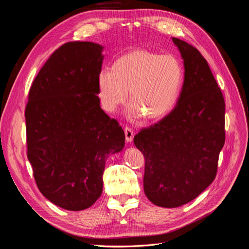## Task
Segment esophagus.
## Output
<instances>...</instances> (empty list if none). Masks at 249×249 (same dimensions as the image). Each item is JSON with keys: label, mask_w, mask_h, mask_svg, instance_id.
I'll list each match as a JSON object with an SVG mask.
<instances>
[{"label": "esophagus", "mask_w": 249, "mask_h": 249, "mask_svg": "<svg viewBox=\"0 0 249 249\" xmlns=\"http://www.w3.org/2000/svg\"><path fill=\"white\" fill-rule=\"evenodd\" d=\"M124 135H125V141L126 142H132L134 138V131L131 129V127L126 126L124 127Z\"/></svg>", "instance_id": "34e87169"}]
</instances>
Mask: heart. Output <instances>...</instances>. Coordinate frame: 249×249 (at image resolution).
<instances>
[{
  "label": "heart",
  "mask_w": 249,
  "mask_h": 249,
  "mask_svg": "<svg viewBox=\"0 0 249 249\" xmlns=\"http://www.w3.org/2000/svg\"><path fill=\"white\" fill-rule=\"evenodd\" d=\"M183 80V66L176 56L138 49L118 57L111 71L99 73L97 90L102 106L108 112H114L124 105L129 92L130 116L142 115L152 122L171 111Z\"/></svg>",
  "instance_id": "obj_1"
}]
</instances>
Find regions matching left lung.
<instances>
[{
    "mask_svg": "<svg viewBox=\"0 0 249 249\" xmlns=\"http://www.w3.org/2000/svg\"><path fill=\"white\" fill-rule=\"evenodd\" d=\"M172 41L185 67L177 106L134 137L145 159L144 193L164 208L183 206L209 187L225 141V103L207 60L186 41Z\"/></svg>",
    "mask_w": 249,
    "mask_h": 249,
    "instance_id": "obj_1",
    "label": "left lung"
}]
</instances>
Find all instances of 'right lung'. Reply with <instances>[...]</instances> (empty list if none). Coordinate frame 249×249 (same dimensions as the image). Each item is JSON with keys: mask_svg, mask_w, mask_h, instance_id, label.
<instances>
[{"mask_svg": "<svg viewBox=\"0 0 249 249\" xmlns=\"http://www.w3.org/2000/svg\"><path fill=\"white\" fill-rule=\"evenodd\" d=\"M103 47L67 42L41 67L26 106L27 155L39 191L70 211L92 206L103 192L110 154L124 146V133L100 106L97 77Z\"/></svg>", "mask_w": 249, "mask_h": 249, "instance_id": "right-lung-1", "label": "right lung"}]
</instances>
